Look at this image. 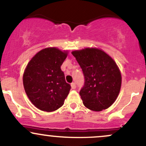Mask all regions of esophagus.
I'll return each instance as SVG.
<instances>
[{"label": "esophagus", "mask_w": 146, "mask_h": 146, "mask_svg": "<svg viewBox=\"0 0 146 146\" xmlns=\"http://www.w3.org/2000/svg\"><path fill=\"white\" fill-rule=\"evenodd\" d=\"M70 86H71V89H76V84L75 82H72L71 84H70Z\"/></svg>", "instance_id": "34e87169"}]
</instances>
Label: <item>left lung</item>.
<instances>
[{"mask_svg": "<svg viewBox=\"0 0 146 146\" xmlns=\"http://www.w3.org/2000/svg\"><path fill=\"white\" fill-rule=\"evenodd\" d=\"M84 76L80 91L83 104L89 110L100 111L110 107L117 98L121 86V74L113 59L96 48L75 50Z\"/></svg>", "mask_w": 146, "mask_h": 146, "instance_id": "1", "label": "left lung"}]
</instances>
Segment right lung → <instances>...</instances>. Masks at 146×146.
I'll list each match as a JSON object with an SVG mask.
<instances>
[{
    "mask_svg": "<svg viewBox=\"0 0 146 146\" xmlns=\"http://www.w3.org/2000/svg\"><path fill=\"white\" fill-rule=\"evenodd\" d=\"M67 52L56 48H44L29 62L24 71L25 91L32 103L41 111L57 110L64 105L70 89L61 66Z\"/></svg>",
    "mask_w": 146,
    "mask_h": 146,
    "instance_id": "add662e5",
    "label": "right lung"
}]
</instances>
